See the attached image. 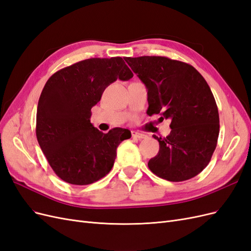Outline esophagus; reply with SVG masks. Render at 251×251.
I'll return each instance as SVG.
<instances>
[{
	"mask_svg": "<svg viewBox=\"0 0 251 251\" xmlns=\"http://www.w3.org/2000/svg\"><path fill=\"white\" fill-rule=\"evenodd\" d=\"M132 137L135 139H143V138H146V135L138 133V132H132Z\"/></svg>",
	"mask_w": 251,
	"mask_h": 251,
	"instance_id": "obj_1",
	"label": "esophagus"
}]
</instances>
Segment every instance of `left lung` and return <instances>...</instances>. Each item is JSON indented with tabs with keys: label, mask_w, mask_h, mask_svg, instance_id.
Segmentation results:
<instances>
[{
	"label": "left lung",
	"mask_w": 251,
	"mask_h": 251,
	"mask_svg": "<svg viewBox=\"0 0 251 251\" xmlns=\"http://www.w3.org/2000/svg\"><path fill=\"white\" fill-rule=\"evenodd\" d=\"M148 89L149 115L171 119V134L159 142L149 169L162 179L194 178L209 163L216 150L219 112L206 80L195 68L165 56L126 57Z\"/></svg>",
	"instance_id": "1"
}]
</instances>
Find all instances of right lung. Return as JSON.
<instances>
[{"label": "right lung", "mask_w": 251, "mask_h": 251, "mask_svg": "<svg viewBox=\"0 0 251 251\" xmlns=\"http://www.w3.org/2000/svg\"><path fill=\"white\" fill-rule=\"evenodd\" d=\"M123 57L89 58L55 72L47 80L37 104L36 138L57 176L67 183L87 185L112 170L126 128L107 134L90 123L91 109L117 78L133 77Z\"/></svg>", "instance_id": "1"}]
</instances>
